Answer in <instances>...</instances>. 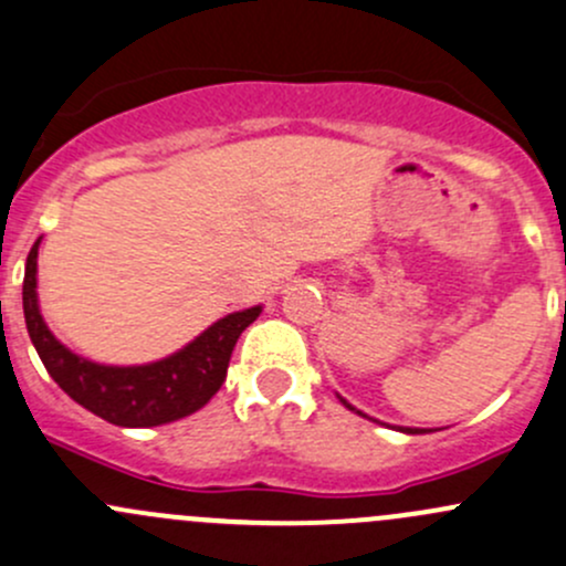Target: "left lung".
<instances>
[{
	"label": "left lung",
	"mask_w": 566,
	"mask_h": 566,
	"mask_svg": "<svg viewBox=\"0 0 566 566\" xmlns=\"http://www.w3.org/2000/svg\"><path fill=\"white\" fill-rule=\"evenodd\" d=\"M338 401H342V403H344V407H347V409H349V412H358V415H360V418H368V415H363V412H360V409H355V407H353V403H349V401H347V398H342V396H338ZM368 420H374V418H368ZM374 423H379V420H374ZM398 431H403V433H426V431H423V428H403V426H401V428H398Z\"/></svg>",
	"instance_id": "8db88e82"
}]
</instances>
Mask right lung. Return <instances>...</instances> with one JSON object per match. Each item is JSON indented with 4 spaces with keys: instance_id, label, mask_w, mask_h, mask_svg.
Returning <instances> with one entry per match:
<instances>
[{
    "instance_id": "1",
    "label": "right lung",
    "mask_w": 566,
    "mask_h": 566,
    "mask_svg": "<svg viewBox=\"0 0 566 566\" xmlns=\"http://www.w3.org/2000/svg\"><path fill=\"white\" fill-rule=\"evenodd\" d=\"M38 238L23 273V317L40 360L53 382L83 409L122 428H151L198 412L228 377V363L243 331L263 306L243 308L217 319L198 338L163 360L143 366H105L81 358L48 331L38 301Z\"/></svg>"
}]
</instances>
